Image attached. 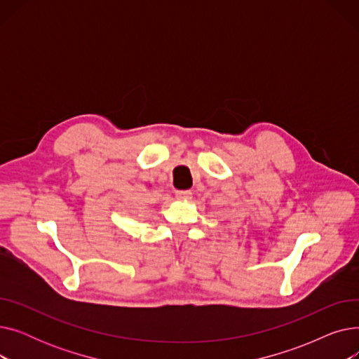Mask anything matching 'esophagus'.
Returning a JSON list of instances; mask_svg holds the SVG:
<instances>
[{
	"mask_svg": "<svg viewBox=\"0 0 359 359\" xmlns=\"http://www.w3.org/2000/svg\"><path fill=\"white\" fill-rule=\"evenodd\" d=\"M176 198L179 201H187V199L192 198V192L191 191H177L176 192Z\"/></svg>",
	"mask_w": 359,
	"mask_h": 359,
	"instance_id": "esophagus-1",
	"label": "esophagus"
}]
</instances>
